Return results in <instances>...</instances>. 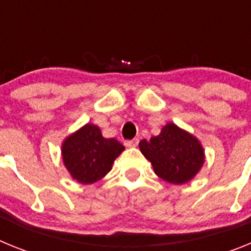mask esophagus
Returning <instances> with one entry per match:
<instances>
[{
	"label": "esophagus",
	"instance_id": "esophagus-1",
	"mask_svg": "<svg viewBox=\"0 0 251 251\" xmlns=\"http://www.w3.org/2000/svg\"><path fill=\"white\" fill-rule=\"evenodd\" d=\"M138 139L134 138V139H128V141L124 142V145H126V147H129V148H133V147H137L138 146Z\"/></svg>",
	"mask_w": 251,
	"mask_h": 251
}]
</instances>
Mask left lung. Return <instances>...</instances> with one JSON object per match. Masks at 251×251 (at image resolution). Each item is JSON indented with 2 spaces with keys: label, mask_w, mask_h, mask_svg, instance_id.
<instances>
[{
  "label": "left lung",
  "mask_w": 251,
  "mask_h": 251,
  "mask_svg": "<svg viewBox=\"0 0 251 251\" xmlns=\"http://www.w3.org/2000/svg\"><path fill=\"white\" fill-rule=\"evenodd\" d=\"M139 148L157 176L174 185L190 181L205 161L200 142L174 123L162 128L159 136L139 142Z\"/></svg>",
  "instance_id": "1"
}]
</instances>
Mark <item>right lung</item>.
Returning a JSON list of instances; mask_svg holds the SVG:
<instances>
[{
	"label": "right lung",
	"instance_id": "1",
	"mask_svg": "<svg viewBox=\"0 0 251 251\" xmlns=\"http://www.w3.org/2000/svg\"><path fill=\"white\" fill-rule=\"evenodd\" d=\"M123 151L124 146L117 139L104 138L97 126L86 124L65 139L63 159L73 178L94 183L109 172Z\"/></svg>",
	"mask_w": 251,
	"mask_h": 251
}]
</instances>
